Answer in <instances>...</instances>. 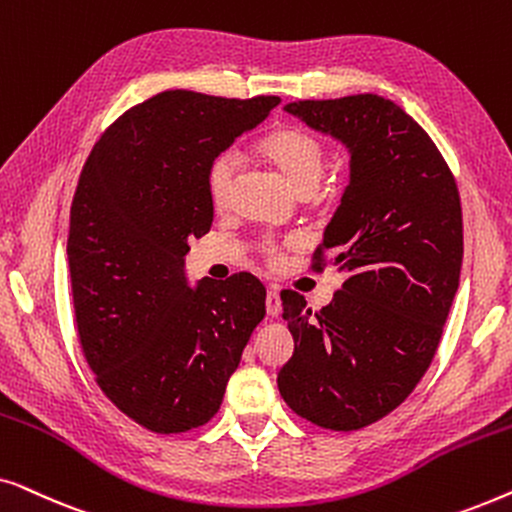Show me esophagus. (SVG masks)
I'll use <instances>...</instances> for the list:
<instances>
[{
	"instance_id": "obj_1",
	"label": "esophagus",
	"mask_w": 512,
	"mask_h": 512,
	"mask_svg": "<svg viewBox=\"0 0 512 512\" xmlns=\"http://www.w3.org/2000/svg\"><path fill=\"white\" fill-rule=\"evenodd\" d=\"M265 310H268L270 317H277V314L282 312V298H279V293L275 289H270L268 296H265Z\"/></svg>"
}]
</instances>
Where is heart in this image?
Returning <instances> with one entry per match:
<instances>
[{
	"label": "heart",
	"instance_id": "obj_1",
	"mask_svg": "<svg viewBox=\"0 0 512 512\" xmlns=\"http://www.w3.org/2000/svg\"><path fill=\"white\" fill-rule=\"evenodd\" d=\"M258 156L270 167H275L279 177L289 184L298 195H310L324 177L328 163V149L317 135L293 125L270 130L268 135L258 139ZM237 160L233 153H221L209 165L207 172V193L216 209H223L230 202L235 186ZM265 251L272 256L275 247L265 244Z\"/></svg>",
	"mask_w": 512,
	"mask_h": 512
}]
</instances>
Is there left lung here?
I'll list each match as a JSON object with an SVG mask.
<instances>
[{"mask_svg": "<svg viewBox=\"0 0 512 512\" xmlns=\"http://www.w3.org/2000/svg\"><path fill=\"white\" fill-rule=\"evenodd\" d=\"M349 151V184L317 256L342 286L319 312L282 293L293 356L277 375L296 415L354 431L398 408L431 366L464 258L454 177L412 116L380 95L286 104Z\"/></svg>", "mask_w": 512, "mask_h": 512, "instance_id": "1", "label": "left lung"}]
</instances>
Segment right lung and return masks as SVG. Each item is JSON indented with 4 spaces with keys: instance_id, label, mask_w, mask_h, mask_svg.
Listing matches in <instances>:
<instances>
[{
    "instance_id": "add662e5",
    "label": "right lung",
    "mask_w": 512,
    "mask_h": 512,
    "mask_svg": "<svg viewBox=\"0 0 512 512\" xmlns=\"http://www.w3.org/2000/svg\"><path fill=\"white\" fill-rule=\"evenodd\" d=\"M279 97L167 90L118 118L83 165L69 212L76 328L97 384L156 433L207 424L265 317L249 272L188 286V240L212 228L209 165Z\"/></svg>"
}]
</instances>
